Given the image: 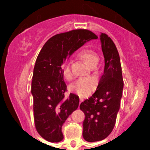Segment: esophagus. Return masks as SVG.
I'll return each mask as SVG.
<instances>
[{
	"instance_id": "obj_1",
	"label": "esophagus",
	"mask_w": 150,
	"mask_h": 150,
	"mask_svg": "<svg viewBox=\"0 0 150 150\" xmlns=\"http://www.w3.org/2000/svg\"><path fill=\"white\" fill-rule=\"evenodd\" d=\"M83 98H80V103H81V102H83Z\"/></svg>"
}]
</instances>
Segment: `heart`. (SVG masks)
<instances>
[{"label": "heart", "instance_id": "1", "mask_svg": "<svg viewBox=\"0 0 150 150\" xmlns=\"http://www.w3.org/2000/svg\"><path fill=\"white\" fill-rule=\"evenodd\" d=\"M80 56L89 67L93 64H96L99 61V56L91 49L86 48L82 50L80 53ZM62 72L64 78L68 79L70 78V68L68 64H64L62 67ZM95 87H96V81L93 79L81 78L75 81V83L70 86V90L78 96L85 97L88 96L94 90Z\"/></svg>", "mask_w": 150, "mask_h": 150}]
</instances>
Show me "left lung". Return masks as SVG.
<instances>
[{"mask_svg":"<svg viewBox=\"0 0 150 150\" xmlns=\"http://www.w3.org/2000/svg\"><path fill=\"white\" fill-rule=\"evenodd\" d=\"M100 40L105 63L104 74L95 93L80 105L85 114L83 137L88 142L103 140L111 134L115 125L123 89L117 48L105 33H101Z\"/></svg>","mask_w":150,"mask_h":150,"instance_id":"obj_1","label":"left lung"}]
</instances>
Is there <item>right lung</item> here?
I'll use <instances>...</instances> for the list:
<instances>
[{
	"instance_id": "add662e5",
	"label": "right lung",
	"mask_w": 150,
	"mask_h": 150,
	"mask_svg": "<svg viewBox=\"0 0 150 150\" xmlns=\"http://www.w3.org/2000/svg\"><path fill=\"white\" fill-rule=\"evenodd\" d=\"M98 37L88 30H74L49 39L40 50L33 70L31 93L34 121L38 133L50 142L64 138L62 127L79 105V97L70 93L64 98L67 86L62 65L86 42Z\"/></svg>"
}]
</instances>
